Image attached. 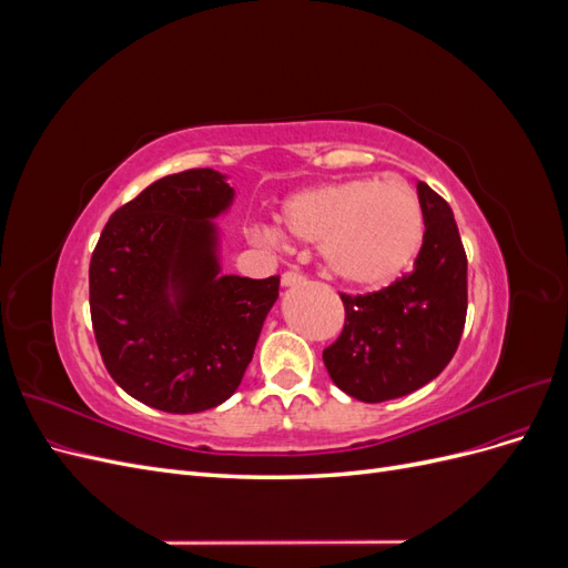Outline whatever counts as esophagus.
Instances as JSON below:
<instances>
[{
    "mask_svg": "<svg viewBox=\"0 0 568 568\" xmlns=\"http://www.w3.org/2000/svg\"><path fill=\"white\" fill-rule=\"evenodd\" d=\"M303 282H305V277H303L301 272L291 270V272H284V274H282V284H284V286H296V284H303Z\"/></svg>",
    "mask_w": 568,
    "mask_h": 568,
    "instance_id": "34e87169",
    "label": "esophagus"
}]
</instances>
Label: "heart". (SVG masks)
I'll return each mask as SVG.
<instances>
[{
    "label": "heart",
    "mask_w": 568,
    "mask_h": 568,
    "mask_svg": "<svg viewBox=\"0 0 568 568\" xmlns=\"http://www.w3.org/2000/svg\"><path fill=\"white\" fill-rule=\"evenodd\" d=\"M282 230L305 244H320L326 274L374 288L393 282L412 265L426 232L424 205L403 182L343 180L294 194L280 211ZM265 244H280L274 227H255Z\"/></svg>",
    "instance_id": "obj_1"
}]
</instances>
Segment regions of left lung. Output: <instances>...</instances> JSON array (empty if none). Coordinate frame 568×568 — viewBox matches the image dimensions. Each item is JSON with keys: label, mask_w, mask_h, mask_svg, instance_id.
Wrapping results in <instances>:
<instances>
[{"label": "left lung", "mask_w": 568, "mask_h": 568, "mask_svg": "<svg viewBox=\"0 0 568 568\" xmlns=\"http://www.w3.org/2000/svg\"><path fill=\"white\" fill-rule=\"evenodd\" d=\"M426 232L415 267L372 294H341V336L322 359L332 382L363 403L422 388L448 367L467 320V253L453 209L417 182Z\"/></svg>", "instance_id": "obj_1"}]
</instances>
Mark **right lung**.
Wrapping results in <instances>:
<instances>
[{"label": "right lung", "instance_id": "add662e5", "mask_svg": "<svg viewBox=\"0 0 568 568\" xmlns=\"http://www.w3.org/2000/svg\"><path fill=\"white\" fill-rule=\"evenodd\" d=\"M234 189L211 168L149 184L118 209L90 263L97 346L113 382L173 415L225 403L244 379L280 277L222 274L217 227Z\"/></svg>", "mask_w": 568, "mask_h": 568}]
</instances>
